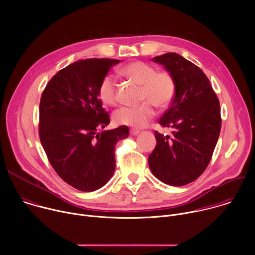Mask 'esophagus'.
<instances>
[{"label":"esophagus","mask_w":255,"mask_h":255,"mask_svg":"<svg viewBox=\"0 0 255 255\" xmlns=\"http://www.w3.org/2000/svg\"><path fill=\"white\" fill-rule=\"evenodd\" d=\"M140 133V131L138 129H130V134L131 135H138Z\"/></svg>","instance_id":"1"}]
</instances>
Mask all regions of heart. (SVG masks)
I'll return each mask as SVG.
<instances>
[{
    "label": "heart",
    "instance_id": "heart-1",
    "mask_svg": "<svg viewBox=\"0 0 255 255\" xmlns=\"http://www.w3.org/2000/svg\"><path fill=\"white\" fill-rule=\"evenodd\" d=\"M121 74L128 80L141 86L140 100L143 101L136 107H123L113 115V120L118 125L134 128L144 127L155 115V107L167 108L176 92L175 81L166 70L156 71L155 67L143 61H133L125 65ZM98 96L107 106L117 104V88L112 76H105L99 84Z\"/></svg>",
    "mask_w": 255,
    "mask_h": 255
}]
</instances>
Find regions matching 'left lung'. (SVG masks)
<instances>
[{"label": "left lung", "mask_w": 255, "mask_h": 255, "mask_svg": "<svg viewBox=\"0 0 255 255\" xmlns=\"http://www.w3.org/2000/svg\"><path fill=\"white\" fill-rule=\"evenodd\" d=\"M152 60L172 75L176 92L158 121L172 134L155 131L156 146L148 164L162 183L185 186L205 171L212 158L222 123L219 99L203 70L183 56L169 52Z\"/></svg>", "instance_id": "8db88e82"}]
</instances>
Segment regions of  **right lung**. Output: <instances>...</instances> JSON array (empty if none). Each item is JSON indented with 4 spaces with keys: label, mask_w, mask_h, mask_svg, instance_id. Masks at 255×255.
Wrapping results in <instances>:
<instances>
[{
    "label": "right lung",
    "mask_w": 255,
    "mask_h": 255,
    "mask_svg": "<svg viewBox=\"0 0 255 255\" xmlns=\"http://www.w3.org/2000/svg\"><path fill=\"white\" fill-rule=\"evenodd\" d=\"M118 59H81L59 70L46 85L39 105V138L56 173L69 186L93 192L115 171V146L127 126L98 131L110 123L98 88Z\"/></svg>",
    "instance_id": "1"
}]
</instances>
